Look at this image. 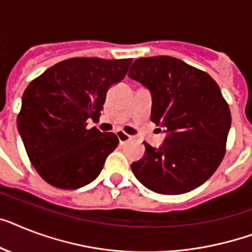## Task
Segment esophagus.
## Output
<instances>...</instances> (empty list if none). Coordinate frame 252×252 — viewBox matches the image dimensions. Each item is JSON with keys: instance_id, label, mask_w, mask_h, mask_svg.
Returning <instances> with one entry per match:
<instances>
[{"instance_id": "34e87169", "label": "esophagus", "mask_w": 252, "mask_h": 252, "mask_svg": "<svg viewBox=\"0 0 252 252\" xmlns=\"http://www.w3.org/2000/svg\"><path fill=\"white\" fill-rule=\"evenodd\" d=\"M116 136L119 138L120 144H124V142H126V141H129L130 138H132V136H129V134H126V133L124 132H120V130L116 133Z\"/></svg>"}]
</instances>
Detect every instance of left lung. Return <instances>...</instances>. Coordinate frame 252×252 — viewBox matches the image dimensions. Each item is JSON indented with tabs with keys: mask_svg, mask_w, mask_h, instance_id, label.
<instances>
[{
	"mask_svg": "<svg viewBox=\"0 0 252 252\" xmlns=\"http://www.w3.org/2000/svg\"><path fill=\"white\" fill-rule=\"evenodd\" d=\"M128 76L149 89L151 122L165 133L159 147L144 142L133 175L158 194L197 189L225 155L232 118L219 85L208 73L168 55L136 59Z\"/></svg>",
	"mask_w": 252,
	"mask_h": 252,
	"instance_id": "1",
	"label": "left lung"
}]
</instances>
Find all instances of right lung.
I'll return each mask as SVG.
<instances>
[{
    "instance_id": "obj_1",
    "label": "right lung",
    "mask_w": 252,
    "mask_h": 252,
    "mask_svg": "<svg viewBox=\"0 0 252 252\" xmlns=\"http://www.w3.org/2000/svg\"><path fill=\"white\" fill-rule=\"evenodd\" d=\"M132 59L71 58L27 87L18 130L38 175L59 189H79L101 173L119 140L88 128L101 115L106 93L126 75Z\"/></svg>"
}]
</instances>
